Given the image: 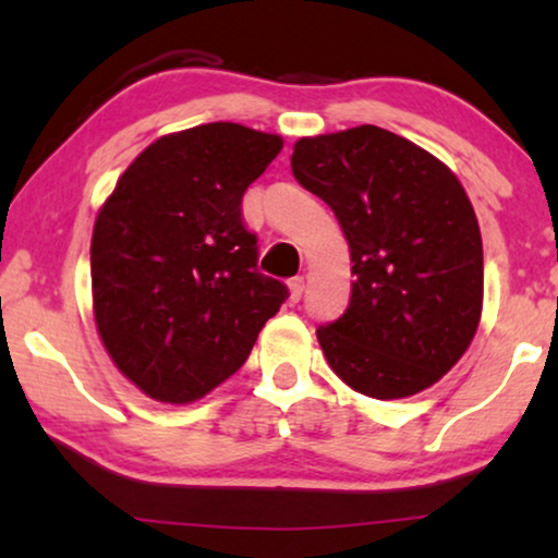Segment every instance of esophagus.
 I'll return each instance as SVG.
<instances>
[{
  "mask_svg": "<svg viewBox=\"0 0 558 558\" xmlns=\"http://www.w3.org/2000/svg\"><path fill=\"white\" fill-rule=\"evenodd\" d=\"M288 288H290V300H293V303H298L300 298H303V290H305V280L303 278H293L288 282Z\"/></svg>",
  "mask_w": 558,
  "mask_h": 558,
  "instance_id": "1",
  "label": "esophagus"
}]
</instances>
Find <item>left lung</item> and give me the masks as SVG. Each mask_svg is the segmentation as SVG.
Returning a JSON list of instances; mask_svg holds the SVG:
<instances>
[{
    "label": "left lung",
    "mask_w": 558,
    "mask_h": 558,
    "mask_svg": "<svg viewBox=\"0 0 558 558\" xmlns=\"http://www.w3.org/2000/svg\"><path fill=\"white\" fill-rule=\"evenodd\" d=\"M290 166L350 245V305L317 327L327 365L375 400L427 390L464 355L482 317V235L462 183L429 151L369 123L295 141Z\"/></svg>",
    "instance_id": "left-lung-1"
}]
</instances>
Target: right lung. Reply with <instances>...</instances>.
Returning <instances> with one entry per match:
<instances>
[{"label": "right lung", "mask_w": 558, "mask_h": 558, "mask_svg": "<svg viewBox=\"0 0 558 558\" xmlns=\"http://www.w3.org/2000/svg\"><path fill=\"white\" fill-rule=\"evenodd\" d=\"M278 134L203 123L144 148L99 210L92 295L99 338L141 392L196 402L251 355L288 288L258 272L243 193Z\"/></svg>", "instance_id": "1"}]
</instances>
